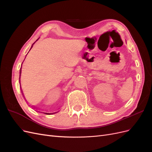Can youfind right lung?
I'll use <instances>...</instances> for the list:
<instances>
[{
    "label": "right lung",
    "mask_w": 152,
    "mask_h": 152,
    "mask_svg": "<svg viewBox=\"0 0 152 152\" xmlns=\"http://www.w3.org/2000/svg\"><path fill=\"white\" fill-rule=\"evenodd\" d=\"M31 48H32V46H31ZM20 70H21V69H20ZM21 70H20V74H21ZM45 114H47V115H50V114H53V113H44Z\"/></svg>",
    "instance_id": "add662e5"
}]
</instances>
